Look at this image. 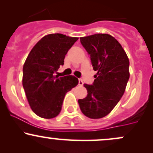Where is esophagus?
<instances>
[{
    "label": "esophagus",
    "instance_id": "1",
    "mask_svg": "<svg viewBox=\"0 0 153 153\" xmlns=\"http://www.w3.org/2000/svg\"><path fill=\"white\" fill-rule=\"evenodd\" d=\"M78 80H79V82H78V85L80 86H82L83 85V81H82V80L81 78H79L78 79Z\"/></svg>",
    "mask_w": 153,
    "mask_h": 153
}]
</instances>
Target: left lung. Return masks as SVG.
Listing matches in <instances>:
<instances>
[{
  "mask_svg": "<svg viewBox=\"0 0 153 153\" xmlns=\"http://www.w3.org/2000/svg\"><path fill=\"white\" fill-rule=\"evenodd\" d=\"M97 71L93 85L84 84L87 97L79 99L82 113L92 119L106 116L124 94L130 78L129 59L114 37L97 33L80 38Z\"/></svg>",
  "mask_w": 153,
  "mask_h": 153,
  "instance_id": "left-lung-1",
  "label": "left lung"
}]
</instances>
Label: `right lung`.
Masks as SVG:
<instances>
[{"mask_svg":"<svg viewBox=\"0 0 153 153\" xmlns=\"http://www.w3.org/2000/svg\"><path fill=\"white\" fill-rule=\"evenodd\" d=\"M78 38L60 33L42 38L27 56L23 68V86L30 108L37 115L51 119L60 113L67 92L78 84L73 75L59 78L68 50Z\"/></svg>","mask_w":153,"mask_h":153,"instance_id":"add662e5","label":"right lung"}]
</instances>
